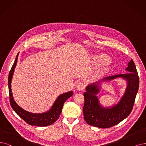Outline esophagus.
<instances>
[{
	"label": "esophagus",
	"mask_w": 146,
	"mask_h": 146,
	"mask_svg": "<svg viewBox=\"0 0 146 146\" xmlns=\"http://www.w3.org/2000/svg\"><path fill=\"white\" fill-rule=\"evenodd\" d=\"M76 88V90L78 91H82V90H84V88H85V85L83 82H79L77 84Z\"/></svg>",
	"instance_id": "1"
}]
</instances>
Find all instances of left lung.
Instances as JSON below:
<instances>
[{"label":"left lung","instance_id":"8db88e82","mask_svg":"<svg viewBox=\"0 0 146 146\" xmlns=\"http://www.w3.org/2000/svg\"><path fill=\"white\" fill-rule=\"evenodd\" d=\"M127 73L108 76L100 81L88 85L84 93L85 104L83 108L84 120L88 125L100 128H109L123 121L131 114L139 88V77L136 66L132 59L126 68ZM117 78L127 80V87L121 100L110 108L101 106L96 96L100 91L102 82Z\"/></svg>","mask_w":146,"mask_h":146}]
</instances>
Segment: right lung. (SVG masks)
Wrapping results in <instances>:
<instances>
[{"label": "right lung", "instance_id": "obj_1", "mask_svg": "<svg viewBox=\"0 0 146 146\" xmlns=\"http://www.w3.org/2000/svg\"><path fill=\"white\" fill-rule=\"evenodd\" d=\"M18 55L19 53L16 56L15 61L9 72L8 76L9 96L11 106L13 110L17 113V114L19 115L20 118H22L25 121L31 126L42 127L51 125L58 120V118L61 113L64 102L67 100L68 98H70L73 95V91H69V92L65 93L59 96L55 102H54L51 108L44 113L35 114V113H31L24 110L15 103L11 91V80L15 68L16 67V65H17Z\"/></svg>", "mask_w": 146, "mask_h": 146}]
</instances>
